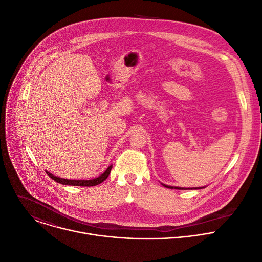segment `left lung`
<instances>
[{
    "label": "left lung",
    "instance_id": "8db88e82",
    "mask_svg": "<svg viewBox=\"0 0 262 262\" xmlns=\"http://www.w3.org/2000/svg\"><path fill=\"white\" fill-rule=\"evenodd\" d=\"M162 184V183H161ZM162 186L168 188V189H178V190H197V189H203L205 187H196V188H184V187H174V186H168V185H165V184H162Z\"/></svg>",
    "mask_w": 262,
    "mask_h": 262
}]
</instances>
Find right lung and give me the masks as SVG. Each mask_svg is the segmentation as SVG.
Masks as SVG:
<instances>
[{"label":"right lung","instance_id":"right-lung-1","mask_svg":"<svg viewBox=\"0 0 262 262\" xmlns=\"http://www.w3.org/2000/svg\"><path fill=\"white\" fill-rule=\"evenodd\" d=\"M113 165H110L108 168L104 171L101 176H99L98 178L92 179V180H68V179H62L59 178L57 176L51 174L50 172H48L47 170H45V172L47 173L48 177H50V179H52L54 181L63 184V185H69V186H81V187H91V186H96L101 184L102 182L105 181L107 179V177L110 176L111 171H112Z\"/></svg>","mask_w":262,"mask_h":262}]
</instances>
